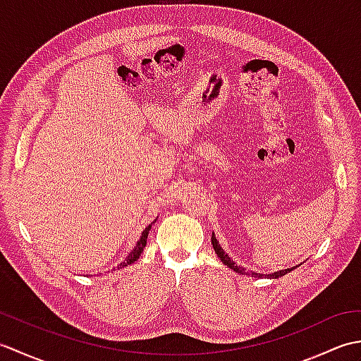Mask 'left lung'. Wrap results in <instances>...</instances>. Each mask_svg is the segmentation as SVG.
I'll list each match as a JSON object with an SVG mask.
<instances>
[{
  "instance_id": "left-lung-1",
  "label": "left lung",
  "mask_w": 361,
  "mask_h": 361,
  "mask_svg": "<svg viewBox=\"0 0 361 361\" xmlns=\"http://www.w3.org/2000/svg\"><path fill=\"white\" fill-rule=\"evenodd\" d=\"M211 242H212L214 251L217 252V256L220 257L221 262H224L226 267L231 268V270H234L235 273H240V274H251V276H255V278H262V276H264L262 273H255V271H250V273H247V271H245V268H243V267H240V265H237L235 262H233V259L229 257V256L226 255V252L224 251V248L220 247V243L217 242V239H216V235H214V233H212V237H211ZM291 270H295V268L291 267V268H287V270H279V271H274V273H271V274H265V278L278 279V278H281V276L290 273Z\"/></svg>"
}]
</instances>
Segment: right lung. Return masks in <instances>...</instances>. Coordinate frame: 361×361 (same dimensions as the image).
Instances as JSON below:
<instances>
[{
    "label": "right lung",
    "instance_id": "1",
    "mask_svg": "<svg viewBox=\"0 0 361 361\" xmlns=\"http://www.w3.org/2000/svg\"><path fill=\"white\" fill-rule=\"evenodd\" d=\"M150 228H152V225H149L147 228L144 229L142 231V234H141V237H140V240H137V243H136V247L128 252V256L122 260V262L118 265V267H114L111 271H114V270H121V268H124V267H127V265H130V264H133L135 260H137L140 259V256H141V252L144 251V248H145V243H147V235H149V231H150Z\"/></svg>",
    "mask_w": 361,
    "mask_h": 361
}]
</instances>
